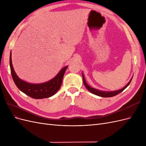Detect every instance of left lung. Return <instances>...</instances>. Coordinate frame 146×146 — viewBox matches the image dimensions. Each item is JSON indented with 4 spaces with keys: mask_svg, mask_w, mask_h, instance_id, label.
<instances>
[{
    "mask_svg": "<svg viewBox=\"0 0 146 146\" xmlns=\"http://www.w3.org/2000/svg\"><path fill=\"white\" fill-rule=\"evenodd\" d=\"M82 77H83V83L84 85H85V87L87 88V90L88 91H90L91 92H92V94H94L95 95H97V96H100V97H103V98H110V97H113L114 96H116L118 94L120 93V92H122L123 90H124L125 88L129 85V84L130 83L132 79H131L130 81L128 83L127 85L123 87L122 89L121 90H117V91H110V92H105V91H99V90H98L96 89H94V88H92L91 86H90L89 85H88V84L86 83V81H85V77H84V76L82 74Z\"/></svg>",
    "mask_w": 146,
    "mask_h": 146,
    "instance_id": "obj_1",
    "label": "left lung"
}]
</instances>
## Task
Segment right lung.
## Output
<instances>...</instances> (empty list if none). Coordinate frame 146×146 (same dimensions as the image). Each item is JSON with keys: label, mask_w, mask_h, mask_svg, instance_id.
Returning a JSON list of instances; mask_svg holds the SVG:
<instances>
[{"label": "right lung", "mask_w": 146, "mask_h": 146, "mask_svg": "<svg viewBox=\"0 0 146 146\" xmlns=\"http://www.w3.org/2000/svg\"><path fill=\"white\" fill-rule=\"evenodd\" d=\"M10 64L11 76L17 87L30 98L36 99L50 98L54 95L61 86L64 74L68 68V66H66L63 68L55 77L47 82L41 84H31L21 80L15 73L11 62V52L10 56Z\"/></svg>", "instance_id": "right-lung-1"}]
</instances>
